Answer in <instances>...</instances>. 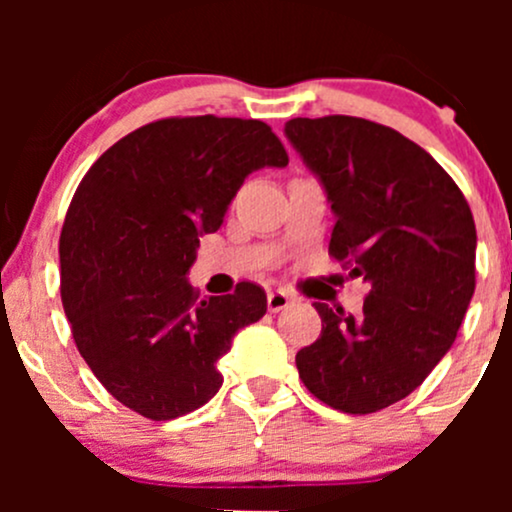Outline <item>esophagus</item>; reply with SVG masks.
Here are the masks:
<instances>
[{"label":"esophagus","mask_w":512,"mask_h":512,"mask_svg":"<svg viewBox=\"0 0 512 512\" xmlns=\"http://www.w3.org/2000/svg\"><path fill=\"white\" fill-rule=\"evenodd\" d=\"M289 303H291V293H289V291L274 289V291L267 293V308H269V313H279V310H284Z\"/></svg>","instance_id":"1"}]
</instances>
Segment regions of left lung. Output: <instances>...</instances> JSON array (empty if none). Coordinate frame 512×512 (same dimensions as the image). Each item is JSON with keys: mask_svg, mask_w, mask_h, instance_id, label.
I'll use <instances>...</instances> for the list:
<instances>
[{"mask_svg": "<svg viewBox=\"0 0 512 512\" xmlns=\"http://www.w3.org/2000/svg\"><path fill=\"white\" fill-rule=\"evenodd\" d=\"M286 137L332 202L330 255L363 276L361 315L313 303L322 332L296 354L327 407L373 414L428 378L472 301L477 228L462 190L397 129L349 115L293 117Z\"/></svg>", "mask_w": 512, "mask_h": 512, "instance_id": "left-lung-1", "label": "left lung"}]
</instances>
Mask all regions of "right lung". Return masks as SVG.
I'll return each mask as SVG.
<instances>
[{"mask_svg": "<svg viewBox=\"0 0 512 512\" xmlns=\"http://www.w3.org/2000/svg\"><path fill=\"white\" fill-rule=\"evenodd\" d=\"M286 163L267 122L197 115L134 129L88 168L60 236L62 305L79 354L127 409L170 421L219 392L216 361L267 313V293L240 281L199 298L185 274L252 170Z\"/></svg>", "mask_w": 512, "mask_h": 512, "instance_id": "1", "label": "right lung"}]
</instances>
